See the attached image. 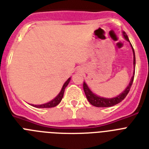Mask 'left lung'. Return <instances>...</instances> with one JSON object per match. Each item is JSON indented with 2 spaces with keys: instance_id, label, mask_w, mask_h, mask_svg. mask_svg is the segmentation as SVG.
<instances>
[{
  "instance_id": "obj_1",
  "label": "left lung",
  "mask_w": 149,
  "mask_h": 149,
  "mask_svg": "<svg viewBox=\"0 0 149 149\" xmlns=\"http://www.w3.org/2000/svg\"><path fill=\"white\" fill-rule=\"evenodd\" d=\"M123 36L124 37V38L127 41H128L130 44L131 47H132V53H133V67H134V72H133V76L130 79V82L129 83V85L127 86V87L125 88V90L123 92H121L119 95L116 96L114 98H103V97H100L98 95H96L95 94H94L93 92L90 90V88H88V86H87L86 82H83V89H84L85 94H86V96L87 99H88V102H89L92 105L95 106V107H112L113 105H116L118 103L121 102L126 98V96L127 95V94L129 93L130 90L131 86L132 84V82H133V79H134V75H135V66H136V56H135V52L134 49L132 47V45H131L130 40H129L128 36L126 34V32H123Z\"/></svg>"
}]
</instances>
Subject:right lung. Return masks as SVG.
Masks as SVG:
<instances>
[{
	"instance_id": "obj_1",
	"label": "right lung",
	"mask_w": 149,
	"mask_h": 149,
	"mask_svg": "<svg viewBox=\"0 0 149 149\" xmlns=\"http://www.w3.org/2000/svg\"><path fill=\"white\" fill-rule=\"evenodd\" d=\"M70 79L71 78H69L65 82L63 87H62V88H61L60 93L58 94V95H57L56 96L55 98H54L53 100H51V102H47V103H45V104H32V105L33 106V107H38V108H48V107H55V106H57V104L61 102L62 98H63L65 88H66V87L67 86V85L69 84V82H70Z\"/></svg>"
}]
</instances>
